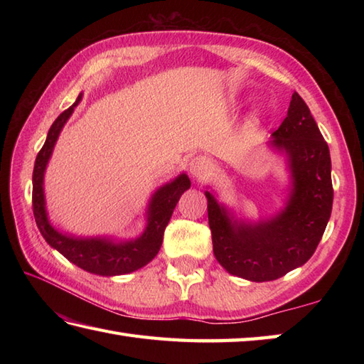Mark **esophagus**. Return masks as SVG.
Wrapping results in <instances>:
<instances>
[{
	"label": "esophagus",
	"instance_id": "34e87169",
	"mask_svg": "<svg viewBox=\"0 0 364 364\" xmlns=\"http://www.w3.org/2000/svg\"><path fill=\"white\" fill-rule=\"evenodd\" d=\"M211 170V162L206 156H196L191 161L189 164V172L191 175L200 180V178L206 176V173Z\"/></svg>",
	"mask_w": 364,
	"mask_h": 364
}]
</instances>
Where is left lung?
<instances>
[{
	"instance_id": "left-lung-1",
	"label": "left lung",
	"mask_w": 364,
	"mask_h": 364,
	"mask_svg": "<svg viewBox=\"0 0 364 364\" xmlns=\"http://www.w3.org/2000/svg\"><path fill=\"white\" fill-rule=\"evenodd\" d=\"M269 146L284 154L289 172L288 198L272 218L237 219L205 192L215 259L228 274L258 283L277 280L313 257L333 205L328 145L297 92Z\"/></svg>"
}]
</instances>
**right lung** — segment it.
<instances>
[{
	"label": "right lung",
	"instance_id": "obj_1",
	"mask_svg": "<svg viewBox=\"0 0 364 364\" xmlns=\"http://www.w3.org/2000/svg\"><path fill=\"white\" fill-rule=\"evenodd\" d=\"M81 100L82 94H80L76 102L54 120L42 150L38 151L36 158L33 172V211L36 223L45 241L54 250L64 255L68 261L84 269L86 272L102 277L131 274L149 264L158 255L164 230L170 218H172L178 200H180L184 191L191 188V180L186 173H180L173 180L166 183L164 186L154 191L149 206H146L145 230L136 239H115L109 236L84 237L63 233V231L54 228L48 219V213H46L43 191L45 170L48 166L60 131H63L67 120L70 119L75 107L80 105Z\"/></svg>",
	"mask_w": 364,
	"mask_h": 364
}]
</instances>
